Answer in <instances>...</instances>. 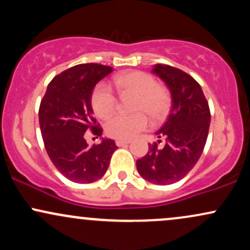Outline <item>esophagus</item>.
Here are the masks:
<instances>
[{
	"mask_svg": "<svg viewBox=\"0 0 250 250\" xmlns=\"http://www.w3.org/2000/svg\"><path fill=\"white\" fill-rule=\"evenodd\" d=\"M130 143L129 140H116V146H119V147H123V146H127Z\"/></svg>",
	"mask_w": 250,
	"mask_h": 250,
	"instance_id": "1",
	"label": "esophagus"
}]
</instances>
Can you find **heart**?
<instances>
[{
    "label": "heart",
    "mask_w": 250,
    "mask_h": 250,
    "mask_svg": "<svg viewBox=\"0 0 250 250\" xmlns=\"http://www.w3.org/2000/svg\"><path fill=\"white\" fill-rule=\"evenodd\" d=\"M113 84L121 97H135L131 116L119 115L105 125V133L117 140H130L148 128L149 120L159 123L168 115L171 96L167 88L157 84L156 80L145 71L133 70L117 74ZM94 113L101 119H109L115 113L117 99L105 83H99L90 97Z\"/></svg>",
    "instance_id": "b5f03b06"
}]
</instances>
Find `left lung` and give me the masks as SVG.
Listing matches in <instances>:
<instances>
[{
    "mask_svg": "<svg viewBox=\"0 0 250 250\" xmlns=\"http://www.w3.org/2000/svg\"><path fill=\"white\" fill-rule=\"evenodd\" d=\"M151 71L170 90L171 109L156 133L159 139L165 137V146L149 145L148 153L137 160L136 167L149 182L171 185L183 179L199 161L207 142L210 110L201 85L187 73L167 64H155Z\"/></svg>",
    "mask_w": 250,
    "mask_h": 250,
    "instance_id": "8db88e82",
    "label": "left lung"
}]
</instances>
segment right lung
I'll return each mask as SVG.
<instances>
[{
	"instance_id": "right-lung-1",
	"label": "right lung",
	"mask_w": 250,
	"mask_h": 250,
	"mask_svg": "<svg viewBox=\"0 0 250 250\" xmlns=\"http://www.w3.org/2000/svg\"><path fill=\"white\" fill-rule=\"evenodd\" d=\"M113 68L97 63L77 64L54 77L43 96L39 121L48 156L57 170L76 183H91L107 171L116 150L114 140L89 147L85 131L101 136L90 97L96 83Z\"/></svg>"
}]
</instances>
